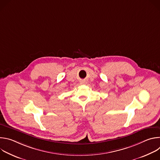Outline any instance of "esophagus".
<instances>
[{
	"mask_svg": "<svg viewBox=\"0 0 160 160\" xmlns=\"http://www.w3.org/2000/svg\"><path fill=\"white\" fill-rule=\"evenodd\" d=\"M85 83V82H82V83Z\"/></svg>",
	"mask_w": 160,
	"mask_h": 160,
	"instance_id": "1",
	"label": "esophagus"
}]
</instances>
